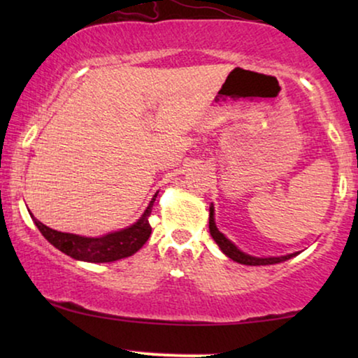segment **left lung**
I'll list each match as a JSON object with an SVG mask.
<instances>
[{"mask_svg": "<svg viewBox=\"0 0 358 358\" xmlns=\"http://www.w3.org/2000/svg\"><path fill=\"white\" fill-rule=\"evenodd\" d=\"M208 227H210V234H212V238L215 239V243L218 244L220 249H222L229 259H233L234 262L244 264V266H268V264H278V262L287 261V259H290L293 256H296L295 252V254H288V256H282V257H252L249 256V254H244L243 251H239V249L234 246L228 238H224L223 234L218 231L217 224H215V218H213V207H210Z\"/></svg>", "mask_w": 358, "mask_h": 358, "instance_id": "8db88e82", "label": "left lung"}]
</instances>
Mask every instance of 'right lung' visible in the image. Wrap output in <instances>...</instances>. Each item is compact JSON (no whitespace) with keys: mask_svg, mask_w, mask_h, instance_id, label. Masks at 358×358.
Instances as JSON below:
<instances>
[{"mask_svg":"<svg viewBox=\"0 0 358 358\" xmlns=\"http://www.w3.org/2000/svg\"><path fill=\"white\" fill-rule=\"evenodd\" d=\"M155 199L156 195L151 199L145 213L141 215V218L135 224L120 229V231L106 234L102 238H85L71 233H62L45 227L37 218L32 217V220L38 231L43 234V238L57 249H60L62 252H65L66 256L86 262H112L131 256L148 241L151 234V224L148 218L151 215V208H153Z\"/></svg>","mask_w":358,"mask_h":358,"instance_id":"right-lung-1","label":"right lung"}]
</instances>
